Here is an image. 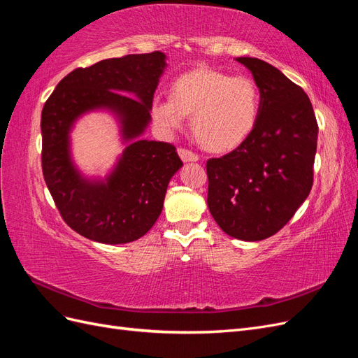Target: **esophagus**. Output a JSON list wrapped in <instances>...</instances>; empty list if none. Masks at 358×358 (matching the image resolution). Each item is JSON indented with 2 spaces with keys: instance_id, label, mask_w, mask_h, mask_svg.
I'll return each instance as SVG.
<instances>
[{
  "instance_id": "1",
  "label": "esophagus",
  "mask_w": 358,
  "mask_h": 358,
  "mask_svg": "<svg viewBox=\"0 0 358 358\" xmlns=\"http://www.w3.org/2000/svg\"><path fill=\"white\" fill-rule=\"evenodd\" d=\"M178 152H179V157L182 158V161H199L200 159V157L196 152H192V150L185 149V148H179Z\"/></svg>"
}]
</instances>
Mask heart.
I'll return each instance as SVG.
<instances>
[{"mask_svg":"<svg viewBox=\"0 0 358 358\" xmlns=\"http://www.w3.org/2000/svg\"><path fill=\"white\" fill-rule=\"evenodd\" d=\"M170 96H155L150 112L161 131L171 134L191 116L199 142L213 152L242 145L257 125L262 95L254 79L197 69L171 83Z\"/></svg>","mask_w":358,"mask_h":358,"instance_id":"obj_1","label":"heart"}]
</instances>
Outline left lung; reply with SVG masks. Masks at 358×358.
Wrapping results in <instances>:
<instances>
[{
    "label": "left lung",
    "mask_w": 358,
    "mask_h": 358,
    "mask_svg": "<svg viewBox=\"0 0 358 358\" xmlns=\"http://www.w3.org/2000/svg\"><path fill=\"white\" fill-rule=\"evenodd\" d=\"M262 95L254 131L242 145L206 162L208 206L222 231L245 242L276 234L313 183L318 124L306 92L258 58H237Z\"/></svg>",
    "instance_id": "8db88e82"
}]
</instances>
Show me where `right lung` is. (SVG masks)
<instances>
[{"mask_svg":"<svg viewBox=\"0 0 358 358\" xmlns=\"http://www.w3.org/2000/svg\"><path fill=\"white\" fill-rule=\"evenodd\" d=\"M164 67L166 55L155 50L76 69L43 107V176L62 220L86 239L119 245L145 236L158 220L169 182L182 161L171 143L137 140L125 148L106 182L86 180L70 158L73 122L104 107L119 116L125 140L138 137L150 121Z\"/></svg>","mask_w":358,"mask_h":358,"instance_id":"add662e5","label":"right lung"}]
</instances>
